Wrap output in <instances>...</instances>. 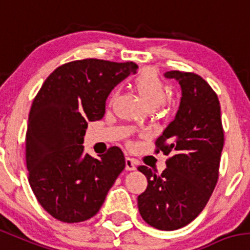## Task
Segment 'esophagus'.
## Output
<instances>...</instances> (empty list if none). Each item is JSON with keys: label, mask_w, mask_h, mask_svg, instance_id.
I'll list each match as a JSON object with an SVG mask.
<instances>
[{"label": "esophagus", "mask_w": 250, "mask_h": 250, "mask_svg": "<svg viewBox=\"0 0 250 250\" xmlns=\"http://www.w3.org/2000/svg\"><path fill=\"white\" fill-rule=\"evenodd\" d=\"M125 168H126L127 171L136 170V161H135L134 159L126 157V159H125Z\"/></svg>", "instance_id": "esophagus-1"}]
</instances>
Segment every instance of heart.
Masks as SVG:
<instances>
[{"label": "heart", "instance_id": "obj_1", "mask_svg": "<svg viewBox=\"0 0 250 250\" xmlns=\"http://www.w3.org/2000/svg\"><path fill=\"white\" fill-rule=\"evenodd\" d=\"M132 86L140 95L148 109L159 107L165 102L167 95V86L161 78L152 69H143L132 77ZM115 94H111V100Z\"/></svg>", "mask_w": 250, "mask_h": 250}]
</instances>
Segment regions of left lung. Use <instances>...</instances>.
<instances>
[{
    "mask_svg": "<svg viewBox=\"0 0 250 250\" xmlns=\"http://www.w3.org/2000/svg\"><path fill=\"white\" fill-rule=\"evenodd\" d=\"M165 77L177 80L182 91L175 119L156 140V152L171 157L161 175L137 167L147 178L137 206L151 227L175 230L191 223L207 205L218 180L224 134L218 97L203 78L180 70Z\"/></svg>",
    "mask_w": 250,
    "mask_h": 250,
    "instance_id": "left-lung-1",
    "label": "left lung"
}]
</instances>
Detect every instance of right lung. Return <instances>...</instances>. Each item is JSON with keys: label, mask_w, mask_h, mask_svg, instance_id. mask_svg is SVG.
I'll return each mask as SVG.
<instances>
[{"label": "right lung", "mask_w": 250, "mask_h": 250, "mask_svg": "<svg viewBox=\"0 0 250 250\" xmlns=\"http://www.w3.org/2000/svg\"><path fill=\"white\" fill-rule=\"evenodd\" d=\"M132 62H69L45 79L32 103L26 132V162L34 196L48 213L78 223L99 212L125 168L118 146L94 159L84 153L88 121L100 120L110 91L130 73Z\"/></svg>", "instance_id": "1"}]
</instances>
